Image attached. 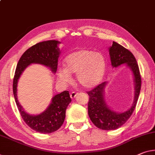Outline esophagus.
Returning <instances> with one entry per match:
<instances>
[{
	"mask_svg": "<svg viewBox=\"0 0 155 155\" xmlns=\"http://www.w3.org/2000/svg\"><path fill=\"white\" fill-rule=\"evenodd\" d=\"M77 94H78V93H77L76 92H71V94H70V97L72 98V99H74V98H75L76 97H77Z\"/></svg>",
	"mask_w": 155,
	"mask_h": 155,
	"instance_id": "34e87169",
	"label": "esophagus"
}]
</instances>
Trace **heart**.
<instances>
[{
	"label": "heart",
	"mask_w": 155,
	"mask_h": 155,
	"mask_svg": "<svg viewBox=\"0 0 155 155\" xmlns=\"http://www.w3.org/2000/svg\"><path fill=\"white\" fill-rule=\"evenodd\" d=\"M65 68L58 72L60 81L68 83L72 81L71 74H77L78 84L85 88H92L104 77L106 62L104 56L97 51L81 50L70 54L65 59Z\"/></svg>",
	"instance_id": "1"
}]
</instances>
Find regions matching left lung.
Wrapping results in <instances>:
<instances>
[{
    "label": "left lung",
    "mask_w": 155,
    "mask_h": 155,
    "mask_svg": "<svg viewBox=\"0 0 155 155\" xmlns=\"http://www.w3.org/2000/svg\"><path fill=\"white\" fill-rule=\"evenodd\" d=\"M110 61L113 68L126 64L133 74L134 97L132 106L124 112H117L110 108L105 100V88L107 82L101 83L87 92L89 95L88 115L91 121L99 128L104 130H116L126 123L134 112L141 86V77L137 61L131 51L114 41L109 48Z\"/></svg>",
    "instance_id": "obj_1"
}]
</instances>
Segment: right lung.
I'll list each match as a JSON object with an SVG mask.
<instances>
[{
	"instance_id": "add662e5",
	"label": "right lung",
	"mask_w": 155,
	"mask_h": 155,
	"mask_svg": "<svg viewBox=\"0 0 155 155\" xmlns=\"http://www.w3.org/2000/svg\"><path fill=\"white\" fill-rule=\"evenodd\" d=\"M55 40L43 41L31 46L27 50L18 61L13 81V92L17 107L23 121L29 127L40 133H51L62 126L65 118L66 109L72 101L68 91L55 95L51 104L45 111L39 114L33 115L27 113L19 104L17 97V85L19 78L26 68L32 63H37L49 68L56 73L57 70L58 58L61 54L58 44Z\"/></svg>"
}]
</instances>
